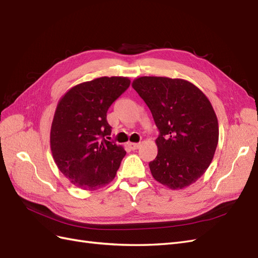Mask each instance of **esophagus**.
Returning <instances> with one entry per match:
<instances>
[{"mask_svg":"<svg viewBox=\"0 0 258 258\" xmlns=\"http://www.w3.org/2000/svg\"><path fill=\"white\" fill-rule=\"evenodd\" d=\"M128 147L132 150H136V149L139 148V147H141V144H139V143H130Z\"/></svg>","mask_w":258,"mask_h":258,"instance_id":"1","label":"esophagus"}]
</instances>
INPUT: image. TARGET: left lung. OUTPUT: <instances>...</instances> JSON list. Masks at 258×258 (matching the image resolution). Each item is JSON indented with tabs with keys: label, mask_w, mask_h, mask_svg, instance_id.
<instances>
[{
	"label": "left lung",
	"mask_w": 258,
	"mask_h": 258,
	"mask_svg": "<svg viewBox=\"0 0 258 258\" xmlns=\"http://www.w3.org/2000/svg\"><path fill=\"white\" fill-rule=\"evenodd\" d=\"M160 131L153 178L170 189L196 182L208 170L218 144V121L211 101L189 81L141 77L132 83Z\"/></svg>",
	"instance_id": "obj_1"
}]
</instances>
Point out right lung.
<instances>
[{
  "mask_svg": "<svg viewBox=\"0 0 258 258\" xmlns=\"http://www.w3.org/2000/svg\"><path fill=\"white\" fill-rule=\"evenodd\" d=\"M130 84L126 77H101L71 87L58 101L50 150L57 167L76 187L96 190L114 179L126 151L105 138L111 133L107 111Z\"/></svg>",
  "mask_w": 258,
  "mask_h": 258,
  "instance_id": "right-lung-1",
  "label": "right lung"
}]
</instances>
